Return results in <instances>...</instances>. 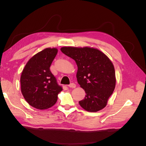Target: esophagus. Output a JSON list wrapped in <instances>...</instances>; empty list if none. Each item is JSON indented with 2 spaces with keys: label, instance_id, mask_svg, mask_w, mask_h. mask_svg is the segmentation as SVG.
<instances>
[{
  "label": "esophagus",
  "instance_id": "1",
  "mask_svg": "<svg viewBox=\"0 0 146 146\" xmlns=\"http://www.w3.org/2000/svg\"><path fill=\"white\" fill-rule=\"evenodd\" d=\"M68 86L69 88H75L76 87V85L75 83H71L69 84V85H68Z\"/></svg>",
  "mask_w": 146,
  "mask_h": 146
}]
</instances>
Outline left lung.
I'll return each mask as SVG.
<instances>
[{
	"mask_svg": "<svg viewBox=\"0 0 146 146\" xmlns=\"http://www.w3.org/2000/svg\"><path fill=\"white\" fill-rule=\"evenodd\" d=\"M63 54L76 61L77 82L86 96L79 101L88 111L96 112L107 105L115 88V70L111 61L104 53L90 47H63Z\"/></svg>",
	"mask_w": 146,
	"mask_h": 146,
	"instance_id": "left-lung-1",
	"label": "left lung"
}]
</instances>
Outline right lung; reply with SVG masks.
I'll use <instances>...</instances> for the list:
<instances>
[{"label": "right lung", "mask_w": 146, "mask_h": 146, "mask_svg": "<svg viewBox=\"0 0 146 146\" xmlns=\"http://www.w3.org/2000/svg\"><path fill=\"white\" fill-rule=\"evenodd\" d=\"M58 50L47 48L38 52L26 64L21 77V92L28 104L44 110L55 105L62 86L50 70Z\"/></svg>", "instance_id": "add662e5"}]
</instances>
